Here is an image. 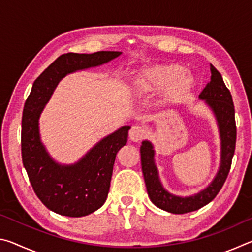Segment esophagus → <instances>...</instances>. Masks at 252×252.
Instances as JSON below:
<instances>
[{"instance_id":"obj_1","label":"esophagus","mask_w":252,"mask_h":252,"mask_svg":"<svg viewBox=\"0 0 252 252\" xmlns=\"http://www.w3.org/2000/svg\"><path fill=\"white\" fill-rule=\"evenodd\" d=\"M129 136L131 141L140 142L142 139H144V136H146V130L139 126H134L131 127V130L129 132Z\"/></svg>"}]
</instances>
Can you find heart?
<instances>
[{
    "instance_id": "obj_1",
    "label": "heart",
    "mask_w": 252,
    "mask_h": 252,
    "mask_svg": "<svg viewBox=\"0 0 252 252\" xmlns=\"http://www.w3.org/2000/svg\"><path fill=\"white\" fill-rule=\"evenodd\" d=\"M194 87L192 74L176 63L146 66L138 72L131 85V96L144 100L161 90L160 104L171 105L181 101Z\"/></svg>"
}]
</instances>
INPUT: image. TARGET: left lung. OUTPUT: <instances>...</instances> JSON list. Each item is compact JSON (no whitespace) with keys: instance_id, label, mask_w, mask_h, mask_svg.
I'll return each mask as SVG.
<instances>
[{"instance_id":"8db88e82","label":"left lung","mask_w":252,"mask_h":252,"mask_svg":"<svg viewBox=\"0 0 252 252\" xmlns=\"http://www.w3.org/2000/svg\"><path fill=\"white\" fill-rule=\"evenodd\" d=\"M210 82L200 93L199 99L204 101V103L212 111L213 116L216 118L220 135L221 149L219 170L208 187L199 191L198 193L188 195V197H180V195L168 192L160 180L159 171H158L155 162L156 151L153 149V144L148 140H144L140 148L142 172L149 198L158 208L164 211L176 213V215L195 211L211 202L222 188L229 174L230 167H231L237 139L232 96L228 88L225 87L219 71L212 64H210Z\"/></svg>"}]
</instances>
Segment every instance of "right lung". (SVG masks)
Returning a JSON list of instances; mask_svg holds the SVG:
<instances>
[{"label": "right lung", "mask_w": 252, "mask_h": 252, "mask_svg": "<svg viewBox=\"0 0 252 252\" xmlns=\"http://www.w3.org/2000/svg\"><path fill=\"white\" fill-rule=\"evenodd\" d=\"M119 51L62 54L34 81L22 117V161L33 190L51 211L83 217L103 206L118 151L127 141L129 126L100 140L73 164H60L41 141L39 119L55 88L67 74L95 67L121 55Z\"/></svg>", "instance_id": "obj_1"}]
</instances>
